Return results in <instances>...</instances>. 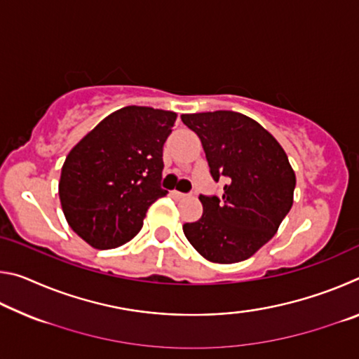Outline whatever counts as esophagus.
I'll return each instance as SVG.
<instances>
[{"label": "esophagus", "mask_w": 359, "mask_h": 359, "mask_svg": "<svg viewBox=\"0 0 359 359\" xmlns=\"http://www.w3.org/2000/svg\"><path fill=\"white\" fill-rule=\"evenodd\" d=\"M171 194H172V198H174V199H184V198H187V196H188V194H185V193H180V191H175V190H174Z\"/></svg>", "instance_id": "34e87169"}]
</instances>
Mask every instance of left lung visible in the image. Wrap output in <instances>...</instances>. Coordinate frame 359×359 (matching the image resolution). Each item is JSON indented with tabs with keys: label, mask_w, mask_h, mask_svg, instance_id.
<instances>
[{
	"label": "left lung",
	"mask_w": 359,
	"mask_h": 359,
	"mask_svg": "<svg viewBox=\"0 0 359 359\" xmlns=\"http://www.w3.org/2000/svg\"><path fill=\"white\" fill-rule=\"evenodd\" d=\"M182 121L201 139L223 194L199 196L203 217L185 223L188 242L218 264L239 263L272 239L293 205L296 175L277 139L258 121L233 111L184 114Z\"/></svg>",
	"instance_id": "obj_1"
}]
</instances>
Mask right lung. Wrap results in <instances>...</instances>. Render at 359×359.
Listing matches in <instances>:
<instances>
[{"instance_id": "right-lung-1", "label": "right lung", "mask_w": 359, "mask_h": 359, "mask_svg": "<svg viewBox=\"0 0 359 359\" xmlns=\"http://www.w3.org/2000/svg\"><path fill=\"white\" fill-rule=\"evenodd\" d=\"M177 114L126 106L107 115L68 154L58 184L66 222L98 250L123 245L141 231L158 198L163 145Z\"/></svg>"}]
</instances>
